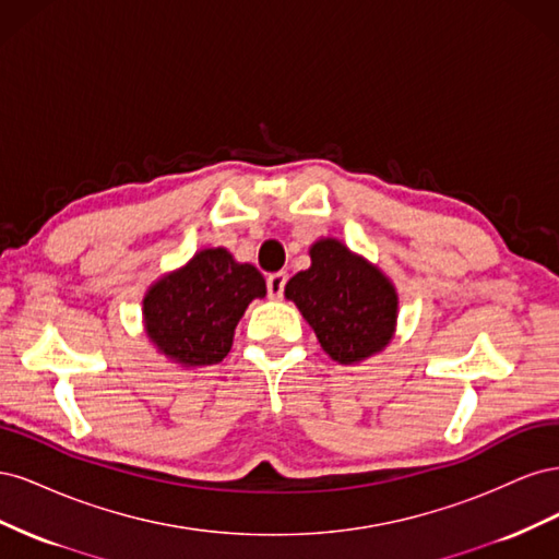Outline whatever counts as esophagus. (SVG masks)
I'll return each instance as SVG.
<instances>
[{
	"instance_id": "34e87169",
	"label": "esophagus",
	"mask_w": 559,
	"mask_h": 559,
	"mask_svg": "<svg viewBox=\"0 0 559 559\" xmlns=\"http://www.w3.org/2000/svg\"><path fill=\"white\" fill-rule=\"evenodd\" d=\"M267 296L270 298H282L284 294V284H286V273H273L267 275Z\"/></svg>"
}]
</instances>
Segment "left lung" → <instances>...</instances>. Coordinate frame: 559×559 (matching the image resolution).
Segmentation results:
<instances>
[{"label": "left lung", "mask_w": 559, "mask_h": 559, "mask_svg": "<svg viewBox=\"0 0 559 559\" xmlns=\"http://www.w3.org/2000/svg\"><path fill=\"white\" fill-rule=\"evenodd\" d=\"M310 267L284 286L314 329L319 345L337 364H359L382 352L396 331L399 294L382 270L341 240L310 247Z\"/></svg>", "instance_id": "1"}]
</instances>
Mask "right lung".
<instances>
[{
  "instance_id": "obj_1",
  "label": "right lung",
  "mask_w": 559,
  "mask_h": 559,
  "mask_svg": "<svg viewBox=\"0 0 559 559\" xmlns=\"http://www.w3.org/2000/svg\"><path fill=\"white\" fill-rule=\"evenodd\" d=\"M265 280L224 247L202 249L183 267L148 286L142 300L148 341L186 368L212 366L230 352L233 333Z\"/></svg>"
}]
</instances>
